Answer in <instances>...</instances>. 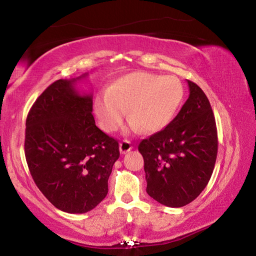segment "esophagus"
<instances>
[{
    "label": "esophagus",
    "instance_id": "34e87169",
    "mask_svg": "<svg viewBox=\"0 0 256 256\" xmlns=\"http://www.w3.org/2000/svg\"><path fill=\"white\" fill-rule=\"evenodd\" d=\"M132 148H133V146L131 144V142H130L128 140H123L120 144V152L122 154H128L130 150H132Z\"/></svg>",
    "mask_w": 256,
    "mask_h": 256
}]
</instances>
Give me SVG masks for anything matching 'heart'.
Here are the masks:
<instances>
[{"mask_svg":"<svg viewBox=\"0 0 256 256\" xmlns=\"http://www.w3.org/2000/svg\"><path fill=\"white\" fill-rule=\"evenodd\" d=\"M185 90L178 78L132 72L108 86L94 100V114L105 132L116 131L126 115L134 130L146 133L164 130L180 110Z\"/></svg>","mask_w":256,"mask_h":256,"instance_id":"obj_1","label":"heart"}]
</instances>
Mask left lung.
<instances>
[{"label":"left lung","instance_id":"obj_1","mask_svg":"<svg viewBox=\"0 0 256 256\" xmlns=\"http://www.w3.org/2000/svg\"><path fill=\"white\" fill-rule=\"evenodd\" d=\"M190 96L168 126L144 138L146 193L162 204L180 208L200 196L214 172L218 136L209 99L188 80Z\"/></svg>","mask_w":256,"mask_h":256}]
</instances>
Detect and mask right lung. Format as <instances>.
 <instances>
[{"label":"right lung","mask_w":256,"mask_h":256,"mask_svg":"<svg viewBox=\"0 0 256 256\" xmlns=\"http://www.w3.org/2000/svg\"><path fill=\"white\" fill-rule=\"evenodd\" d=\"M86 76L52 84L26 120L30 174L47 200L68 214H86L105 198L120 157L118 142L94 123L92 94L76 89V82Z\"/></svg>","instance_id":"1"}]
</instances>
